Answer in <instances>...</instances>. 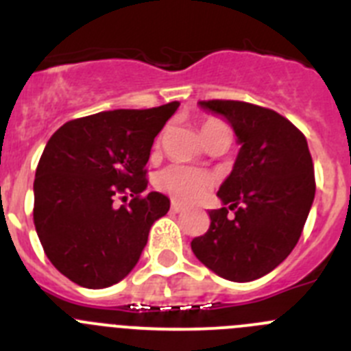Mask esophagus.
<instances>
[{
    "mask_svg": "<svg viewBox=\"0 0 351 351\" xmlns=\"http://www.w3.org/2000/svg\"><path fill=\"white\" fill-rule=\"evenodd\" d=\"M182 210H184V206H181L179 202H172V213L179 214V213H182Z\"/></svg>",
    "mask_w": 351,
    "mask_h": 351,
    "instance_id": "esophagus-1",
    "label": "esophagus"
}]
</instances>
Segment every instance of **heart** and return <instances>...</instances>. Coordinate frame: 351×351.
I'll use <instances>...</instances> for the list:
<instances>
[{"label":"heart","instance_id":"heart-1","mask_svg":"<svg viewBox=\"0 0 351 351\" xmlns=\"http://www.w3.org/2000/svg\"><path fill=\"white\" fill-rule=\"evenodd\" d=\"M216 125H221V123L214 119L206 121L202 125V133ZM154 184L158 190L165 191L178 202L190 204L202 198L213 188L214 178L207 170L182 165V163H172L156 173Z\"/></svg>","mask_w":351,"mask_h":351}]
</instances>
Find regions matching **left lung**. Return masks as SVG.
Listing matches in <instances>:
<instances>
[{
  "label": "left lung",
  "instance_id": "1",
  "mask_svg": "<svg viewBox=\"0 0 351 351\" xmlns=\"http://www.w3.org/2000/svg\"><path fill=\"white\" fill-rule=\"evenodd\" d=\"M198 105L232 126L241 149L219 186L223 207L210 210L209 230L191 250L214 274L247 283L274 271L302 234L315 198L311 154L302 133L271 108L234 100ZM228 208L235 219L226 216Z\"/></svg>",
  "mask_w": 351,
  "mask_h": 351
}]
</instances>
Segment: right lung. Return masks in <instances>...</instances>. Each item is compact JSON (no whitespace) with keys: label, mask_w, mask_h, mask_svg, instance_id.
I'll list each match as a JSON object with an SVG mask.
<instances>
[{"label":"right lung","mask_w":351,"mask_h":351,"mask_svg":"<svg viewBox=\"0 0 351 351\" xmlns=\"http://www.w3.org/2000/svg\"><path fill=\"white\" fill-rule=\"evenodd\" d=\"M178 107L93 114L64 123L47 142L33 184V219L45 255L70 281L107 288L137 265L151 226L170 209L165 195L142 191L154 137ZM121 194L132 200L116 208Z\"/></svg>","instance_id":"obj_1"}]
</instances>
